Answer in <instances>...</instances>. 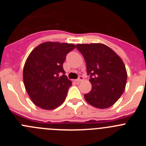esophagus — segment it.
<instances>
[{"mask_svg":"<svg viewBox=\"0 0 146 146\" xmlns=\"http://www.w3.org/2000/svg\"><path fill=\"white\" fill-rule=\"evenodd\" d=\"M82 80H83V77H82V76H80V77H78V79L76 80L77 82H81V81Z\"/></svg>","mask_w":146,"mask_h":146,"instance_id":"34e87169","label":"esophagus"}]
</instances>
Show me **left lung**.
<instances>
[{
  "label": "left lung",
  "mask_w": 146,
  "mask_h": 146,
  "mask_svg": "<svg viewBox=\"0 0 146 146\" xmlns=\"http://www.w3.org/2000/svg\"><path fill=\"white\" fill-rule=\"evenodd\" d=\"M84 57L91 91L84 95L88 104L99 109L111 107L125 90L127 73L123 60L107 45L77 44Z\"/></svg>",
  "instance_id": "obj_1"
}]
</instances>
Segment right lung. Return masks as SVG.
<instances>
[{
	"label": "right lung",
	"instance_id": "add662e5",
	"mask_svg": "<svg viewBox=\"0 0 146 146\" xmlns=\"http://www.w3.org/2000/svg\"><path fill=\"white\" fill-rule=\"evenodd\" d=\"M75 47L73 44L47 42L38 45L28 55L23 68V82L36 106L50 110L63 104L72 86L63 64L67 54ZM60 74H63L60 77Z\"/></svg>",
	"mask_w": 146,
	"mask_h": 146
}]
</instances>
